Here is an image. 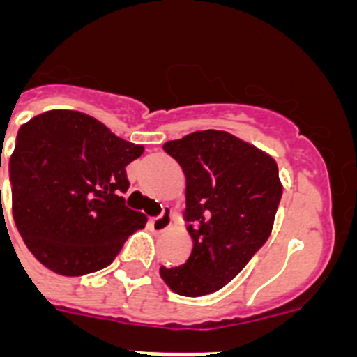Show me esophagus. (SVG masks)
Listing matches in <instances>:
<instances>
[{
	"instance_id": "34e87169",
	"label": "esophagus",
	"mask_w": 357,
	"mask_h": 357,
	"mask_svg": "<svg viewBox=\"0 0 357 357\" xmlns=\"http://www.w3.org/2000/svg\"><path fill=\"white\" fill-rule=\"evenodd\" d=\"M172 220H173L172 211H169L168 207H164L162 213H160L157 218H153V220L150 222V225L155 232H162V230H166L169 225H172Z\"/></svg>"
}]
</instances>
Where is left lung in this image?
Returning <instances> with one entry per match:
<instances>
[{"label":"left lung","mask_w":357,"mask_h":357,"mask_svg":"<svg viewBox=\"0 0 357 357\" xmlns=\"http://www.w3.org/2000/svg\"><path fill=\"white\" fill-rule=\"evenodd\" d=\"M164 151L185 175L184 218L193 250L184 264L160 266L182 296H204L229 284L272 232L282 197L272 157L223 130L168 141Z\"/></svg>","instance_id":"obj_1"}]
</instances>
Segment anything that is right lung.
<instances>
[{
  "mask_svg": "<svg viewBox=\"0 0 357 357\" xmlns=\"http://www.w3.org/2000/svg\"><path fill=\"white\" fill-rule=\"evenodd\" d=\"M143 150L77 110H48L19 128L8 164L12 213L39 263L80 277L114 261L146 223L123 198L125 168Z\"/></svg>",
  "mask_w": 357,
  "mask_h": 357,
  "instance_id": "right-lung-1",
  "label": "right lung"
}]
</instances>
